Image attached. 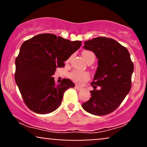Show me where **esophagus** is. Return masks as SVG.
<instances>
[{
    "label": "esophagus",
    "mask_w": 147,
    "mask_h": 147,
    "mask_svg": "<svg viewBox=\"0 0 147 147\" xmlns=\"http://www.w3.org/2000/svg\"><path fill=\"white\" fill-rule=\"evenodd\" d=\"M75 89H76V90H77L80 91V90H82L83 88H82V87H79V86H77V85H76V86H75Z\"/></svg>",
    "instance_id": "esophagus-1"
}]
</instances>
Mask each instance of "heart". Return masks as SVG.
<instances>
[{"label":"heart","mask_w":147,"mask_h":147,"mask_svg":"<svg viewBox=\"0 0 147 147\" xmlns=\"http://www.w3.org/2000/svg\"><path fill=\"white\" fill-rule=\"evenodd\" d=\"M82 56L86 61H89L91 59L95 60V56L94 53L88 50H84L82 52ZM69 77L75 83L78 84H82L90 78V75L87 72L79 71V70H73L69 74Z\"/></svg>","instance_id":"1"}]
</instances>
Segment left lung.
Segmentation results:
<instances>
[{"instance_id":"left-lung-1","label":"left lung","mask_w":147,"mask_h":147,"mask_svg":"<svg viewBox=\"0 0 147 147\" xmlns=\"http://www.w3.org/2000/svg\"><path fill=\"white\" fill-rule=\"evenodd\" d=\"M84 48L95 53L98 66L91 83L92 97L82 108L95 115L111 113L131 90L134 65L129 52L115 40L101 36L84 42ZM97 85L100 86L99 90L96 89Z\"/></svg>"}]
</instances>
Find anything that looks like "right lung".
<instances>
[{"label":"right lung","mask_w":147,"mask_h":147,"mask_svg":"<svg viewBox=\"0 0 147 147\" xmlns=\"http://www.w3.org/2000/svg\"><path fill=\"white\" fill-rule=\"evenodd\" d=\"M81 45L80 41H71L52 34H38L22 44L15 61V81L30 110L48 114L59 107L65 91L75 84L63 79L57 85L53 75Z\"/></svg>","instance_id":"obj_1"}]
</instances>
